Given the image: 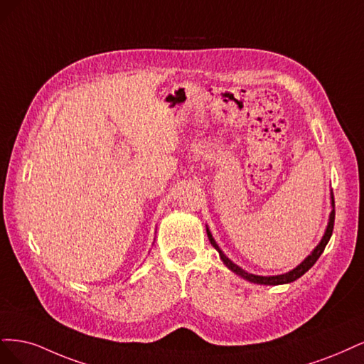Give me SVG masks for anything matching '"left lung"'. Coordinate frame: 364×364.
Returning <instances> with one entry per match:
<instances>
[{"mask_svg": "<svg viewBox=\"0 0 364 364\" xmlns=\"http://www.w3.org/2000/svg\"><path fill=\"white\" fill-rule=\"evenodd\" d=\"M331 213H330V218H328V225L325 228V232L323 236L321 239V242L318 243V246L304 259L296 267H293L291 271L286 272V274H279V275H255V274H251L248 271H245V269H242L240 266H237L234 262H231L228 257L224 254V251H222L219 248V245L216 243V240L213 239L212 232H210V228L205 225L207 228V236H208V240L210 243H212L215 246V250L219 252V257L220 260L224 262V264L230 269L231 272H234L236 275L242 277L243 279L250 281V283H254V284H263V286H278V284H287V283H291V281H295L298 278H301L304 274H306L309 269L318 262V259L321 257V254L323 252L326 243L330 242V237L333 234V228H334V196H333V192H331Z\"/></svg>", "mask_w": 364, "mask_h": 364, "instance_id": "left-lung-1", "label": "left lung"}]
</instances>
